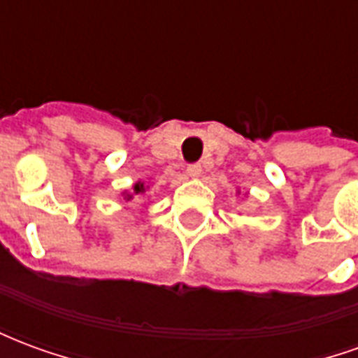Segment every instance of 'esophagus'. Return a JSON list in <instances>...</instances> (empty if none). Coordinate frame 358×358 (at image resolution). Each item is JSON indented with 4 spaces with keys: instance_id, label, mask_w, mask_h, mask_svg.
Instances as JSON below:
<instances>
[{
    "instance_id": "1",
    "label": "esophagus",
    "mask_w": 358,
    "mask_h": 358,
    "mask_svg": "<svg viewBox=\"0 0 358 358\" xmlns=\"http://www.w3.org/2000/svg\"><path fill=\"white\" fill-rule=\"evenodd\" d=\"M187 176H189V178H199V176H201V172H203V166L199 163H194V164H189V166H187Z\"/></svg>"
}]
</instances>
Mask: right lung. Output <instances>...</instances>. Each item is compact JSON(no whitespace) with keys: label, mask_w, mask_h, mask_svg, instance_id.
I'll return each instance as SVG.
<instances>
[{"label":"right lung","mask_w":358,"mask_h":358,"mask_svg":"<svg viewBox=\"0 0 358 358\" xmlns=\"http://www.w3.org/2000/svg\"><path fill=\"white\" fill-rule=\"evenodd\" d=\"M148 189H149L148 184H145V182H141V180H138L130 189H124L120 195H122V199H124V201H132L134 197H141V195H145Z\"/></svg>","instance_id":"add662e5"}]
</instances>
